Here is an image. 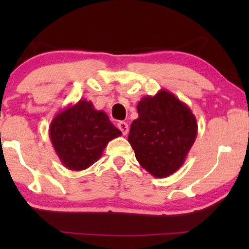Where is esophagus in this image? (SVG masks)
Instances as JSON below:
<instances>
[{
  "label": "esophagus",
  "mask_w": 249,
  "mask_h": 249,
  "mask_svg": "<svg viewBox=\"0 0 249 249\" xmlns=\"http://www.w3.org/2000/svg\"><path fill=\"white\" fill-rule=\"evenodd\" d=\"M118 128L122 131V133L124 134V136H126V134L128 133V125H127V123L119 122L118 123Z\"/></svg>",
  "instance_id": "obj_1"
}]
</instances>
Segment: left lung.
<instances>
[{"mask_svg":"<svg viewBox=\"0 0 249 249\" xmlns=\"http://www.w3.org/2000/svg\"><path fill=\"white\" fill-rule=\"evenodd\" d=\"M137 111L127 138L137 160L156 178L177 172L196 142V116L167 90L142 97Z\"/></svg>","mask_w":249,"mask_h":249,"instance_id":"obj_1","label":"left lung"}]
</instances>
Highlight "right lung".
I'll use <instances>...</instances> for the list:
<instances>
[{"label":"right lung","mask_w":249,"mask_h":249,"mask_svg":"<svg viewBox=\"0 0 249 249\" xmlns=\"http://www.w3.org/2000/svg\"><path fill=\"white\" fill-rule=\"evenodd\" d=\"M122 134L104 111L81 99L53 117L49 137L59 160L71 171L87 170L102 157L108 142Z\"/></svg>","instance_id":"obj_1"}]
</instances>
